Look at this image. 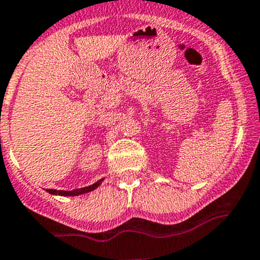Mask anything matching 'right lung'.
<instances>
[{"mask_svg": "<svg viewBox=\"0 0 260 260\" xmlns=\"http://www.w3.org/2000/svg\"><path fill=\"white\" fill-rule=\"evenodd\" d=\"M102 181H103V179H101L100 181L94 182V184L90 185V186H85V187H81V189L71 190V191H65V190H53V189H48L47 191L52 195H61V197H78V195L85 194V192H89V191H93V190L97 189V187L102 184Z\"/></svg>", "mask_w": 260, "mask_h": 260, "instance_id": "add662e5", "label": "right lung"}]
</instances>
